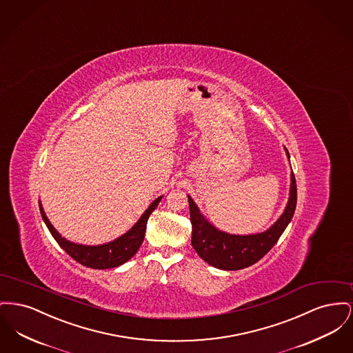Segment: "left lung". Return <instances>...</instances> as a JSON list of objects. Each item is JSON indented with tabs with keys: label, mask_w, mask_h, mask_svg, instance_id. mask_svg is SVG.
<instances>
[{
	"label": "left lung",
	"mask_w": 353,
	"mask_h": 353,
	"mask_svg": "<svg viewBox=\"0 0 353 353\" xmlns=\"http://www.w3.org/2000/svg\"><path fill=\"white\" fill-rule=\"evenodd\" d=\"M285 152L290 158L287 149ZM296 190L295 175L291 172L290 198L284 212L267 231L252 235H232L218 230L204 218L198 205L188 196L194 250L205 263L225 271H236L255 264L276 244L291 222L296 208Z\"/></svg>",
	"instance_id": "left-lung-1"
}]
</instances>
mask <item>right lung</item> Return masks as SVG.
Returning a JSON list of instances; mask_svg holds the SVG:
<instances>
[{"instance_id": "add662e5", "label": "right lung", "mask_w": 353, "mask_h": 353, "mask_svg": "<svg viewBox=\"0 0 353 353\" xmlns=\"http://www.w3.org/2000/svg\"><path fill=\"white\" fill-rule=\"evenodd\" d=\"M161 199L162 196L157 198L152 203L150 204L149 208L143 212L139 221L135 223L126 234L117 238L115 241H109L106 244H99V245H83V244H77L73 241H66L57 232L52 223L49 222L41 203H39V211L50 234L61 245V248L66 251V254H69L73 259L77 260L85 267L94 268V270H108V268H114L126 263L137 254V251L139 250L141 244L145 239L148 219L151 212L161 202Z\"/></svg>"}]
</instances>
